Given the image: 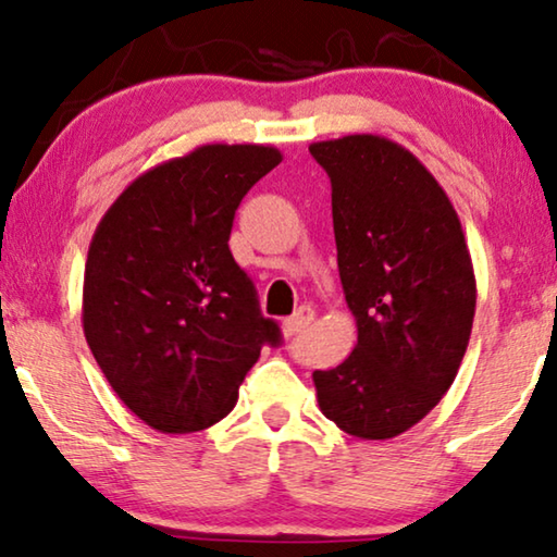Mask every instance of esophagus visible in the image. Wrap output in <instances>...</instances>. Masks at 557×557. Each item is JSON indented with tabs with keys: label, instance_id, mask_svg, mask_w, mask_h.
Segmentation results:
<instances>
[{
	"label": "esophagus",
	"instance_id": "esophagus-1",
	"mask_svg": "<svg viewBox=\"0 0 557 557\" xmlns=\"http://www.w3.org/2000/svg\"><path fill=\"white\" fill-rule=\"evenodd\" d=\"M312 320H315V310L305 305V308L297 310L293 318H287L285 323H282V331H285V335H297V333H302L305 327L312 323Z\"/></svg>",
	"mask_w": 557,
	"mask_h": 557
}]
</instances>
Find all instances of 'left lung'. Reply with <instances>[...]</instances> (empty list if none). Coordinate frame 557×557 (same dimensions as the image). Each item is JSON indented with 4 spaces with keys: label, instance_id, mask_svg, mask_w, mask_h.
<instances>
[{
    "label": "left lung",
    "instance_id": "left-lung-1",
    "mask_svg": "<svg viewBox=\"0 0 557 557\" xmlns=\"http://www.w3.org/2000/svg\"><path fill=\"white\" fill-rule=\"evenodd\" d=\"M333 186V232L358 343L315 371L318 404L358 438L419 424L457 379L476 282L465 232L411 151L371 133L310 144Z\"/></svg>",
    "mask_w": 557,
    "mask_h": 557
}]
</instances>
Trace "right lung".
<instances>
[{
  "mask_svg": "<svg viewBox=\"0 0 557 557\" xmlns=\"http://www.w3.org/2000/svg\"><path fill=\"white\" fill-rule=\"evenodd\" d=\"M272 146L209 144L140 174L92 234L83 331L115 394L163 434L201 432L237 404L262 346H280L230 234Z\"/></svg>",
  "mask_w": 557,
  "mask_h": 557,
  "instance_id": "right-lung-1",
  "label": "right lung"
}]
</instances>
